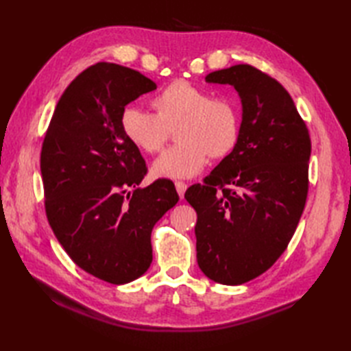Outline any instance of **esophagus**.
Listing matches in <instances>:
<instances>
[{"instance_id": "34e87169", "label": "esophagus", "mask_w": 351, "mask_h": 351, "mask_svg": "<svg viewBox=\"0 0 351 351\" xmlns=\"http://www.w3.org/2000/svg\"><path fill=\"white\" fill-rule=\"evenodd\" d=\"M175 187H176L178 195H180V197L182 199V197H184V193H185V190H187V184L182 182V181H176V182H175Z\"/></svg>"}]
</instances>
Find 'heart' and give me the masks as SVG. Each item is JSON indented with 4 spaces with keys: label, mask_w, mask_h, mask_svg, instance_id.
I'll use <instances>...</instances> for the list:
<instances>
[{
    "label": "heart",
    "mask_w": 351,
    "mask_h": 351,
    "mask_svg": "<svg viewBox=\"0 0 351 351\" xmlns=\"http://www.w3.org/2000/svg\"><path fill=\"white\" fill-rule=\"evenodd\" d=\"M155 114L128 106L122 110L121 126L132 145L155 155L176 130V146L154 164V173L164 178H191L205 167L208 155L225 158L234 151L241 134L238 104L226 96H211L206 88L176 80L151 99Z\"/></svg>",
    "instance_id": "1"
}]
</instances>
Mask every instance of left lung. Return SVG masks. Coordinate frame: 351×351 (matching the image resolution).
Segmentation results:
<instances>
[{
  "instance_id": "left-lung-1",
  "label": "left lung",
  "mask_w": 351,
  "mask_h": 351,
  "mask_svg": "<svg viewBox=\"0 0 351 351\" xmlns=\"http://www.w3.org/2000/svg\"><path fill=\"white\" fill-rule=\"evenodd\" d=\"M205 80L240 95L241 134L185 199L197 213L200 270L223 285H241L267 271L295 232L308 197L311 137L285 87L253 66L235 64Z\"/></svg>"
}]
</instances>
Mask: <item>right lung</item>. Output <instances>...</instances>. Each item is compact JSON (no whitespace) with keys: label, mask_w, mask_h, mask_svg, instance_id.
I'll use <instances>...</instances> for the list:
<instances>
[{"label":"right lung","mask_w":351,"mask_h":351,"mask_svg":"<svg viewBox=\"0 0 351 351\" xmlns=\"http://www.w3.org/2000/svg\"><path fill=\"white\" fill-rule=\"evenodd\" d=\"M155 88L137 71L96 63L63 92L42 143L52 232L80 268L113 285L147 270L152 228L180 200L170 180L137 189L147 167L121 126L122 110Z\"/></svg>","instance_id":"1"}]
</instances>
